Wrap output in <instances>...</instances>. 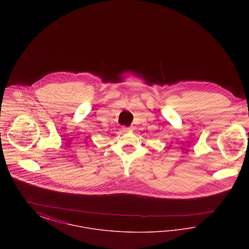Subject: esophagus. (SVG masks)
<instances>
[{"mask_svg":"<svg viewBox=\"0 0 249 249\" xmlns=\"http://www.w3.org/2000/svg\"><path fill=\"white\" fill-rule=\"evenodd\" d=\"M122 130H124V131H130V130H132V128H131V127H129V128H127V127H123V128H122Z\"/></svg>","mask_w":249,"mask_h":249,"instance_id":"obj_1","label":"esophagus"}]
</instances>
